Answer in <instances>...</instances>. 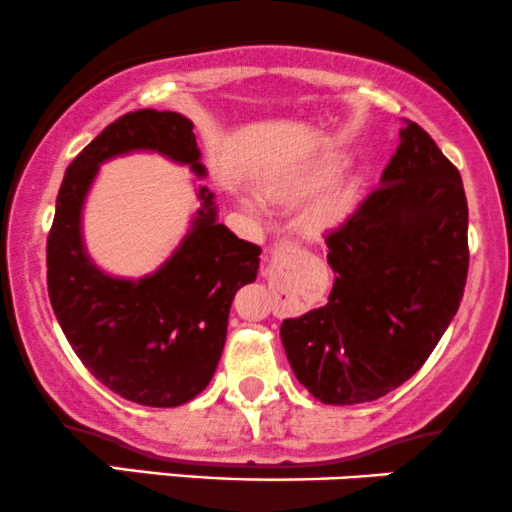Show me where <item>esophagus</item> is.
I'll return each instance as SVG.
<instances>
[{
    "mask_svg": "<svg viewBox=\"0 0 512 512\" xmlns=\"http://www.w3.org/2000/svg\"><path fill=\"white\" fill-rule=\"evenodd\" d=\"M276 252H279V255H286V252H293V243H279V245H276Z\"/></svg>",
    "mask_w": 512,
    "mask_h": 512,
    "instance_id": "esophagus-1",
    "label": "esophagus"
}]
</instances>
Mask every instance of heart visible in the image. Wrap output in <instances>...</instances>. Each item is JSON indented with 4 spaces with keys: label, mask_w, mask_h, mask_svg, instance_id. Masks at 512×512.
<instances>
[{
    "label": "heart",
    "mask_w": 512,
    "mask_h": 512,
    "mask_svg": "<svg viewBox=\"0 0 512 512\" xmlns=\"http://www.w3.org/2000/svg\"><path fill=\"white\" fill-rule=\"evenodd\" d=\"M334 169L336 164L329 162V159H317V162L293 164L267 171L260 181V193L264 200L286 202L310 195L312 190L319 187L320 190L305 202L303 212H300V226L307 233H324L346 219L350 205L346 183L338 181V178L329 184L325 183L334 174ZM238 200L250 212H260L262 209V200L252 193H243Z\"/></svg>",
    "instance_id": "1"
}]
</instances>
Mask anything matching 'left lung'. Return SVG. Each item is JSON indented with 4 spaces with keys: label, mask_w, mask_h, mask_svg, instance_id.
<instances>
[{
    "label": "left lung",
    "mask_w": 512,
    "mask_h": 512,
    "mask_svg": "<svg viewBox=\"0 0 512 512\" xmlns=\"http://www.w3.org/2000/svg\"><path fill=\"white\" fill-rule=\"evenodd\" d=\"M355 214L326 238L329 303L283 319L295 379L326 405L377 400L420 369L467 281V200L458 169L417 123Z\"/></svg>",
    "instance_id": "1"
}]
</instances>
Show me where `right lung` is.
Returning <instances> with one entry per match:
<instances>
[{"mask_svg": "<svg viewBox=\"0 0 512 512\" xmlns=\"http://www.w3.org/2000/svg\"><path fill=\"white\" fill-rule=\"evenodd\" d=\"M133 152H155L207 178L183 114L138 109L109 123L61 181L47 238L49 303L92 377L138 405L176 408L212 381L233 295L257 279L262 250L219 224L214 193L197 186L200 207L186 236L155 272L126 279L97 267L83 238L85 200L100 166Z\"/></svg>", "mask_w": 512, "mask_h": 512, "instance_id": "1", "label": "right lung"}]
</instances>
